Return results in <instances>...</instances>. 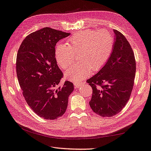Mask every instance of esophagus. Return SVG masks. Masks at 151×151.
Segmentation results:
<instances>
[{"label": "esophagus", "mask_w": 151, "mask_h": 151, "mask_svg": "<svg viewBox=\"0 0 151 151\" xmlns=\"http://www.w3.org/2000/svg\"><path fill=\"white\" fill-rule=\"evenodd\" d=\"M74 84V86L76 87V88H78L81 86V84L80 83H75Z\"/></svg>", "instance_id": "34e87169"}]
</instances>
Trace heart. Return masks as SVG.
<instances>
[{"label": "heart", "instance_id": "obj_1", "mask_svg": "<svg viewBox=\"0 0 151 151\" xmlns=\"http://www.w3.org/2000/svg\"><path fill=\"white\" fill-rule=\"evenodd\" d=\"M114 46V37L105 30L87 29L67 39L66 44H59L55 49V58L58 65L66 69L74 62L75 54L79 55L80 63L65 72V78L80 83L91 74L99 70L107 62Z\"/></svg>", "mask_w": 151, "mask_h": 151}]
</instances>
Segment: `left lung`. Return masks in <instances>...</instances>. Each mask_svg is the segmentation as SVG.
Listing matches in <instances>:
<instances>
[{
    "label": "left lung",
    "instance_id": "obj_1",
    "mask_svg": "<svg viewBox=\"0 0 151 151\" xmlns=\"http://www.w3.org/2000/svg\"><path fill=\"white\" fill-rule=\"evenodd\" d=\"M114 46L111 56L96 74L87 80L93 89L89 104L102 117L116 115L129 99L136 72L133 50L125 37L114 30Z\"/></svg>",
    "mask_w": 151,
    "mask_h": 151
}]
</instances>
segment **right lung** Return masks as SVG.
<instances>
[{"label": "right lung", "mask_w": 151, "mask_h": 151, "mask_svg": "<svg viewBox=\"0 0 151 151\" xmlns=\"http://www.w3.org/2000/svg\"><path fill=\"white\" fill-rule=\"evenodd\" d=\"M70 33L43 28L23 40L16 57V73L24 98L35 114L56 119L65 112L74 85L67 81L58 87L63 73L55 58V46Z\"/></svg>", "instance_id": "obj_1"}]
</instances>
